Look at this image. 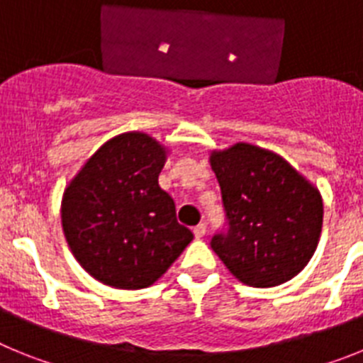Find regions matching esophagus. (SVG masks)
Masks as SVG:
<instances>
[{"mask_svg":"<svg viewBox=\"0 0 363 363\" xmlns=\"http://www.w3.org/2000/svg\"><path fill=\"white\" fill-rule=\"evenodd\" d=\"M205 230H207V227H205V223H200V225H196L194 229H192V233H194V236H196L198 240L203 238L205 236Z\"/></svg>","mask_w":363,"mask_h":363,"instance_id":"34e87169","label":"esophagus"}]
</instances>
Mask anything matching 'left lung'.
Wrapping results in <instances>:
<instances>
[{
  "label": "left lung",
  "instance_id": "8db88e82",
  "mask_svg": "<svg viewBox=\"0 0 363 363\" xmlns=\"http://www.w3.org/2000/svg\"><path fill=\"white\" fill-rule=\"evenodd\" d=\"M211 167L229 220L211 247L234 278L274 287L309 264L323 221L322 194L280 154L251 143L213 150Z\"/></svg>",
  "mask_w": 363,
  "mask_h": 363
}]
</instances>
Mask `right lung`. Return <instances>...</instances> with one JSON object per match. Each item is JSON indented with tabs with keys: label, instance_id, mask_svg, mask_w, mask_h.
I'll use <instances>...</instances> for the list:
<instances>
[{
	"label": "right lung",
	"instance_id": "right-lung-1",
	"mask_svg": "<svg viewBox=\"0 0 363 363\" xmlns=\"http://www.w3.org/2000/svg\"><path fill=\"white\" fill-rule=\"evenodd\" d=\"M167 149L145 133L99 147L63 192L62 225L74 258L114 289H145L191 243L158 185Z\"/></svg>",
	"mask_w": 363,
	"mask_h": 363
}]
</instances>
